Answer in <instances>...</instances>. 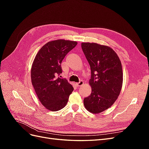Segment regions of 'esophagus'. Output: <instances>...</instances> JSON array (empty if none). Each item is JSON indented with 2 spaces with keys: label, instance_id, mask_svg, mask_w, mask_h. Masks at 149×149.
<instances>
[{
  "label": "esophagus",
  "instance_id": "obj_1",
  "mask_svg": "<svg viewBox=\"0 0 149 149\" xmlns=\"http://www.w3.org/2000/svg\"><path fill=\"white\" fill-rule=\"evenodd\" d=\"M83 84H84L83 81L81 80V81H79V83H76V85H77V86H82Z\"/></svg>",
  "mask_w": 149,
  "mask_h": 149
}]
</instances>
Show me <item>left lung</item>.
<instances>
[{"label":"left lung","mask_w":149,"mask_h":149,"mask_svg":"<svg viewBox=\"0 0 149 149\" xmlns=\"http://www.w3.org/2000/svg\"><path fill=\"white\" fill-rule=\"evenodd\" d=\"M91 71V93L84 99L88 111L98 114L109 108L118 99L123 86L120 60L111 47L95 43H81Z\"/></svg>","instance_id":"8db88e82"}]
</instances>
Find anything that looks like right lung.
Listing matches in <instances>:
<instances>
[{"label":"right lung","instance_id":"1","mask_svg":"<svg viewBox=\"0 0 149 149\" xmlns=\"http://www.w3.org/2000/svg\"><path fill=\"white\" fill-rule=\"evenodd\" d=\"M77 43L65 40L49 42L40 48L33 60L31 83L40 102L49 111L63 109L73 91V87L66 79L58 76L62 73L63 60Z\"/></svg>","mask_w":149,"mask_h":149}]
</instances>
